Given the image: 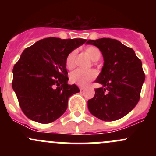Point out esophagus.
<instances>
[{
  "mask_svg": "<svg viewBox=\"0 0 156 156\" xmlns=\"http://www.w3.org/2000/svg\"><path fill=\"white\" fill-rule=\"evenodd\" d=\"M84 89H85L84 87H83V86L80 87V90H84Z\"/></svg>",
  "mask_w": 156,
  "mask_h": 156,
  "instance_id": "esophagus-1",
  "label": "esophagus"
}]
</instances>
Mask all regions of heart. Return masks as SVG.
I'll return each mask as SVG.
<instances>
[{
	"instance_id": "heart-1",
	"label": "heart",
	"mask_w": 156,
	"mask_h": 156,
	"mask_svg": "<svg viewBox=\"0 0 156 156\" xmlns=\"http://www.w3.org/2000/svg\"><path fill=\"white\" fill-rule=\"evenodd\" d=\"M86 52L89 57L94 60L97 61L101 57V51L98 48L94 46L87 47L86 48ZM76 57V51L73 50L68 54L66 58V66L68 69H72L75 66V60ZM98 73L94 69L83 70L78 69L72 72L69 75V80L73 83L79 86H86L90 81L94 80L96 78Z\"/></svg>"
}]
</instances>
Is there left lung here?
Masks as SVG:
<instances>
[{
  "instance_id": "left-lung-1",
  "label": "left lung",
  "mask_w": 156,
  "mask_h": 156,
  "mask_svg": "<svg viewBox=\"0 0 156 156\" xmlns=\"http://www.w3.org/2000/svg\"><path fill=\"white\" fill-rule=\"evenodd\" d=\"M87 44L99 48L104 66L96 83L102 85L95 89L88 100L90 113L104 121H114L125 116L139 101L145 75L140 59L132 48L111 38L88 40Z\"/></svg>"
}]
</instances>
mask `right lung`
<instances>
[{
	"label": "right lung",
	"mask_w": 156,
	"mask_h": 156,
	"mask_svg": "<svg viewBox=\"0 0 156 156\" xmlns=\"http://www.w3.org/2000/svg\"><path fill=\"white\" fill-rule=\"evenodd\" d=\"M85 39L48 37L26 48L13 68L12 88L29 119L50 123L61 116L69 98L80 89L69 85L66 58Z\"/></svg>",
	"instance_id": "obj_1"
}]
</instances>
